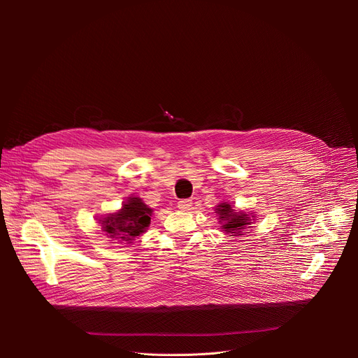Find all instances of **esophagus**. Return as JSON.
Masks as SVG:
<instances>
[{
  "label": "esophagus",
  "mask_w": 358,
  "mask_h": 358,
  "mask_svg": "<svg viewBox=\"0 0 358 358\" xmlns=\"http://www.w3.org/2000/svg\"><path fill=\"white\" fill-rule=\"evenodd\" d=\"M192 204H193V201L189 200V199L180 200V201H178V209H181V210H189Z\"/></svg>",
  "instance_id": "34e87169"
}]
</instances>
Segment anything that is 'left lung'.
<instances>
[{
  "label": "left lung",
  "mask_w": 358,
  "mask_h": 358,
  "mask_svg": "<svg viewBox=\"0 0 358 358\" xmlns=\"http://www.w3.org/2000/svg\"><path fill=\"white\" fill-rule=\"evenodd\" d=\"M216 213L219 215V222L222 224V229L227 234H232L231 236L242 235L243 229H247L248 224H251V217L248 213L236 212L234 209V206L227 201L220 203L217 206Z\"/></svg>",
  "instance_id": "obj_1"
}]
</instances>
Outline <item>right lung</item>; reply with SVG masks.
Listing matches in <instances>:
<instances>
[{
  "mask_svg": "<svg viewBox=\"0 0 358 358\" xmlns=\"http://www.w3.org/2000/svg\"><path fill=\"white\" fill-rule=\"evenodd\" d=\"M152 209L139 197H129L116 213H110L100 219L103 231L108 238L126 241L130 243L136 236L146 232L150 223Z\"/></svg>",
  "mask_w": 358,
  "mask_h": 358,
  "instance_id": "add662e5",
  "label": "right lung"
}]
</instances>
